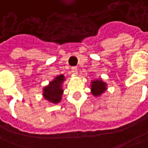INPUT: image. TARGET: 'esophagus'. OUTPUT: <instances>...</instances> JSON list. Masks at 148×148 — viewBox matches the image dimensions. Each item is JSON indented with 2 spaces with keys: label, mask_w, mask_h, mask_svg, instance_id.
Instances as JSON below:
<instances>
[{
  "label": "esophagus",
  "mask_w": 148,
  "mask_h": 148,
  "mask_svg": "<svg viewBox=\"0 0 148 148\" xmlns=\"http://www.w3.org/2000/svg\"><path fill=\"white\" fill-rule=\"evenodd\" d=\"M71 72L74 74H76L77 73V68L76 66H73L71 68Z\"/></svg>",
  "instance_id": "1"
}]
</instances>
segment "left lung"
I'll list each match as a JSON object with an SVG mask.
<instances>
[{
	"instance_id": "1",
	"label": "left lung",
	"mask_w": 148,
	"mask_h": 148,
	"mask_svg": "<svg viewBox=\"0 0 148 148\" xmlns=\"http://www.w3.org/2000/svg\"><path fill=\"white\" fill-rule=\"evenodd\" d=\"M106 90V84L102 80L91 82V93L95 96H99Z\"/></svg>"
}]
</instances>
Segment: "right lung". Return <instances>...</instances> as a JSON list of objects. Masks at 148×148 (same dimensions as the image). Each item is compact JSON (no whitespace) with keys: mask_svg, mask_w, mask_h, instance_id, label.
I'll return each instance as SVG.
<instances>
[{"mask_svg":"<svg viewBox=\"0 0 148 148\" xmlns=\"http://www.w3.org/2000/svg\"><path fill=\"white\" fill-rule=\"evenodd\" d=\"M65 80L63 75L56 77L43 90V96L46 100L53 103H59L63 93L62 82Z\"/></svg>","mask_w":148,"mask_h":148,"instance_id":"1","label":"right lung"}]
</instances>
